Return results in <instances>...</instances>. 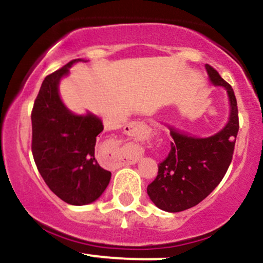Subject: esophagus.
<instances>
[{
    "mask_svg": "<svg viewBox=\"0 0 263 263\" xmlns=\"http://www.w3.org/2000/svg\"><path fill=\"white\" fill-rule=\"evenodd\" d=\"M123 129H125V134H127L128 136H142V135L147 134V131H148V126L144 125V123H142V122L132 121V122H129L127 126H125V128ZM138 158H140V156H136L134 159H131V161H127V162L136 163Z\"/></svg>",
    "mask_w": 263,
    "mask_h": 263,
    "instance_id": "obj_1",
    "label": "esophagus"
}]
</instances>
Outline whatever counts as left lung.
I'll use <instances>...</instances> for the list:
<instances>
[{"instance_id":"obj_1","label":"left lung","mask_w":263,"mask_h":263,"mask_svg":"<svg viewBox=\"0 0 263 263\" xmlns=\"http://www.w3.org/2000/svg\"><path fill=\"white\" fill-rule=\"evenodd\" d=\"M205 69L210 83L228 92L229 120L218 134L204 138L168 126L173 137L172 149L158 164V176L147 186L151 200L168 213H179L204 200L221 182L232 159L238 132L236 98L215 69L209 64Z\"/></svg>"}]
</instances>
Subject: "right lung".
<instances>
[{
  "instance_id": "add662e5",
  "label": "right lung",
  "mask_w": 263,
  "mask_h": 263,
  "mask_svg": "<svg viewBox=\"0 0 263 263\" xmlns=\"http://www.w3.org/2000/svg\"><path fill=\"white\" fill-rule=\"evenodd\" d=\"M78 62H69L42 83L32 111V153L42 178L57 197L70 205L98 200L111 172L95 158L96 137L104 129L100 117L77 115L59 95V84Z\"/></svg>"
}]
</instances>
